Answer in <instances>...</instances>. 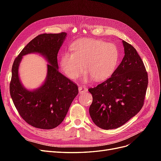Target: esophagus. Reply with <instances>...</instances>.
Here are the masks:
<instances>
[{
  "instance_id": "1",
  "label": "esophagus",
  "mask_w": 161,
  "mask_h": 161,
  "mask_svg": "<svg viewBox=\"0 0 161 161\" xmlns=\"http://www.w3.org/2000/svg\"><path fill=\"white\" fill-rule=\"evenodd\" d=\"M79 91L80 93H82V92H85L87 91V89L84 86H79Z\"/></svg>"
}]
</instances>
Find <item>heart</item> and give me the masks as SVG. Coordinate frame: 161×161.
<instances>
[{"label":"heart","mask_w":161,"mask_h":161,"mask_svg":"<svg viewBox=\"0 0 161 161\" xmlns=\"http://www.w3.org/2000/svg\"><path fill=\"white\" fill-rule=\"evenodd\" d=\"M70 53L62 54L61 70L72 80H76L85 71L87 75L84 82L91 79L96 82L109 78L118 65L119 53L114 43L95 39L82 38L70 46Z\"/></svg>","instance_id":"b5f03b06"}]
</instances>
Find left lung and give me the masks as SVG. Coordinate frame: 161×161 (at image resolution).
<instances>
[{
  "instance_id": "obj_1",
  "label": "left lung",
  "mask_w": 161,
  "mask_h": 161,
  "mask_svg": "<svg viewBox=\"0 0 161 161\" xmlns=\"http://www.w3.org/2000/svg\"><path fill=\"white\" fill-rule=\"evenodd\" d=\"M124 57L110 78L89 89L92 102L89 114L104 130L118 128L137 114L144 105L148 74L135 48L122 41Z\"/></svg>"
}]
</instances>
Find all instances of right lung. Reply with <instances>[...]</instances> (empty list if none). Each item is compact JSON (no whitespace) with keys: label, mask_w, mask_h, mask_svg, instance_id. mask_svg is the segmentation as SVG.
Returning <instances> with one entry per match:
<instances>
[{"label":"right lung","mask_w":161,"mask_h":161,"mask_svg":"<svg viewBox=\"0 0 161 161\" xmlns=\"http://www.w3.org/2000/svg\"><path fill=\"white\" fill-rule=\"evenodd\" d=\"M66 35L62 32L37 36L23 48L13 62L11 97L19 115L33 127L50 130L59 125L79 93L76 84L58 71V53ZM30 53H40L49 63L45 83L34 91H29L22 85L18 72L22 56Z\"/></svg>","instance_id":"add662e5"}]
</instances>
